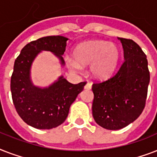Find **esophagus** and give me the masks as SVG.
<instances>
[{
	"label": "esophagus",
	"mask_w": 157,
	"mask_h": 157,
	"mask_svg": "<svg viewBox=\"0 0 157 157\" xmlns=\"http://www.w3.org/2000/svg\"><path fill=\"white\" fill-rule=\"evenodd\" d=\"M85 88H86V90H90V89L92 88V83H90V82H88V83L86 85V86H85Z\"/></svg>",
	"instance_id": "1"
}]
</instances>
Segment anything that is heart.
<instances>
[{"label": "heart", "instance_id": "obj_1", "mask_svg": "<svg viewBox=\"0 0 157 157\" xmlns=\"http://www.w3.org/2000/svg\"><path fill=\"white\" fill-rule=\"evenodd\" d=\"M74 59L67 57L66 63L70 70L78 71L81 65L90 63L92 76L104 79L113 72L117 65L120 51L117 46L105 40H90L78 45L73 53Z\"/></svg>", "mask_w": 157, "mask_h": 157}]
</instances>
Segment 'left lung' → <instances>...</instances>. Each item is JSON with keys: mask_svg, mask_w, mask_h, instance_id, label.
Segmentation results:
<instances>
[{"mask_svg": "<svg viewBox=\"0 0 157 157\" xmlns=\"http://www.w3.org/2000/svg\"><path fill=\"white\" fill-rule=\"evenodd\" d=\"M124 62L116 73L92 86L93 117L104 129L127 126L141 115L146 104L150 72L146 54L131 39L119 38Z\"/></svg>", "mask_w": 157, "mask_h": 157, "instance_id": "left-lung-1", "label": "left lung"}]
</instances>
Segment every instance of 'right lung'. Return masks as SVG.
Returning a JSON list of instances; mask_svg holds the SVG:
<instances>
[{
    "label": "right lung",
    "mask_w": 157,
    "mask_h": 157,
    "mask_svg": "<svg viewBox=\"0 0 157 157\" xmlns=\"http://www.w3.org/2000/svg\"><path fill=\"white\" fill-rule=\"evenodd\" d=\"M67 40L61 36H50L33 40L22 49L14 62L10 80L13 103L23 121L36 129H50L63 124L70 106L86 86V81L74 85L63 76L49 88H37L31 83L29 71L36 54L49 50L63 64L61 55L65 52Z\"/></svg>",
    "instance_id": "add662e5"
}]
</instances>
